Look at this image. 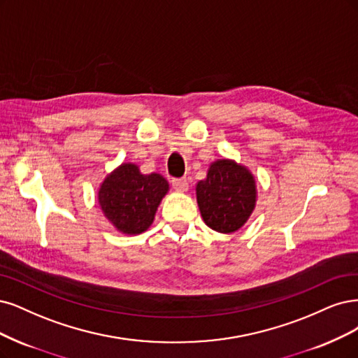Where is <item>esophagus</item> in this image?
<instances>
[{
    "mask_svg": "<svg viewBox=\"0 0 358 358\" xmlns=\"http://www.w3.org/2000/svg\"><path fill=\"white\" fill-rule=\"evenodd\" d=\"M171 185H173V188L178 189L179 192H187L189 189V183H188L187 178L173 179V180H171Z\"/></svg>",
    "mask_w": 358,
    "mask_h": 358,
    "instance_id": "esophagus-1",
    "label": "esophagus"
}]
</instances>
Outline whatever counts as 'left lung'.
<instances>
[{"instance_id": "1", "label": "left lung", "mask_w": 358, "mask_h": 358, "mask_svg": "<svg viewBox=\"0 0 358 358\" xmlns=\"http://www.w3.org/2000/svg\"><path fill=\"white\" fill-rule=\"evenodd\" d=\"M195 192L204 224L222 234L236 232L248 222L257 195L250 170L227 158L210 164Z\"/></svg>"}]
</instances>
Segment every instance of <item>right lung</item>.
<instances>
[{
    "label": "right lung",
    "instance_id": "add662e5",
    "mask_svg": "<svg viewBox=\"0 0 358 358\" xmlns=\"http://www.w3.org/2000/svg\"><path fill=\"white\" fill-rule=\"evenodd\" d=\"M167 192L169 182L162 175H142L136 164L122 163L105 178L97 200L105 217L120 232L136 236L152 225Z\"/></svg>",
    "mask_w": 358,
    "mask_h": 358
}]
</instances>
